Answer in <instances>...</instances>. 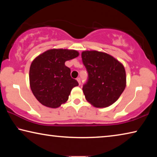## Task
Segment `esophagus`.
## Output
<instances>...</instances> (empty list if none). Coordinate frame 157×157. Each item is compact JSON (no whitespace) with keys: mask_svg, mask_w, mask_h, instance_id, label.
Here are the masks:
<instances>
[{"mask_svg":"<svg viewBox=\"0 0 157 157\" xmlns=\"http://www.w3.org/2000/svg\"><path fill=\"white\" fill-rule=\"evenodd\" d=\"M77 81L78 82V83H79V84H81V79H80V78H77Z\"/></svg>","mask_w":157,"mask_h":157,"instance_id":"34e87169","label":"esophagus"}]
</instances>
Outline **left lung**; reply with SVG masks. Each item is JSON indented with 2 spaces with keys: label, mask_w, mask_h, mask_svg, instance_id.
Instances as JSON below:
<instances>
[{
  "label": "left lung",
  "mask_w": 157,
  "mask_h": 157,
  "mask_svg": "<svg viewBox=\"0 0 157 157\" xmlns=\"http://www.w3.org/2000/svg\"><path fill=\"white\" fill-rule=\"evenodd\" d=\"M82 58L89 75L82 88L86 100L98 108L113 104L126 86L123 63L107 53L97 50H85Z\"/></svg>",
  "instance_id": "obj_1"
}]
</instances>
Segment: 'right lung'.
Segmentation results:
<instances>
[{"instance_id": "obj_1", "label": "right lung", "mask_w": 157, "mask_h": 157, "mask_svg": "<svg viewBox=\"0 0 157 157\" xmlns=\"http://www.w3.org/2000/svg\"><path fill=\"white\" fill-rule=\"evenodd\" d=\"M79 56L75 50L50 49L37 56L29 72L30 86L36 100L44 106L57 108L68 100L78 82L71 77L66 61Z\"/></svg>"}]
</instances>
